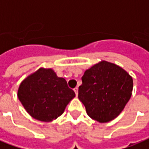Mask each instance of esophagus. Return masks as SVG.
I'll use <instances>...</instances> for the list:
<instances>
[{"mask_svg": "<svg viewBox=\"0 0 149 149\" xmlns=\"http://www.w3.org/2000/svg\"><path fill=\"white\" fill-rule=\"evenodd\" d=\"M74 92H75V93H76V96H77L78 95V88L77 87L74 89Z\"/></svg>", "mask_w": 149, "mask_h": 149, "instance_id": "obj_1", "label": "esophagus"}]
</instances>
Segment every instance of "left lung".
Wrapping results in <instances>:
<instances>
[{
  "mask_svg": "<svg viewBox=\"0 0 149 149\" xmlns=\"http://www.w3.org/2000/svg\"><path fill=\"white\" fill-rule=\"evenodd\" d=\"M78 98L89 117L104 123L118 117L132 94V77L123 68L102 60L85 70Z\"/></svg>",
  "mask_w": 149,
  "mask_h": 149,
  "instance_id": "1",
  "label": "left lung"
}]
</instances>
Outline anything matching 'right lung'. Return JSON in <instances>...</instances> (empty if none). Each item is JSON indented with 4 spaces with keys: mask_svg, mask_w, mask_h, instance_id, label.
<instances>
[{
    "mask_svg": "<svg viewBox=\"0 0 149 149\" xmlns=\"http://www.w3.org/2000/svg\"><path fill=\"white\" fill-rule=\"evenodd\" d=\"M75 96L64 78L45 68L27 76L17 89V97L28 114L46 123L60 117Z\"/></svg>",
    "mask_w": 149,
    "mask_h": 149,
    "instance_id": "right-lung-1",
    "label": "right lung"
}]
</instances>
